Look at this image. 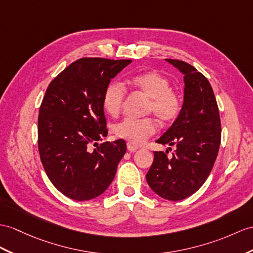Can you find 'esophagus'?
Returning <instances> with one entry per match:
<instances>
[{
	"label": "esophagus",
	"instance_id": "34e87169",
	"mask_svg": "<svg viewBox=\"0 0 253 253\" xmlns=\"http://www.w3.org/2000/svg\"><path fill=\"white\" fill-rule=\"evenodd\" d=\"M126 147H127V150H128V151H131V152H133V151H136V150L138 149V148H139V146H138V145L132 143V141H127Z\"/></svg>",
	"mask_w": 253,
	"mask_h": 253
}]
</instances>
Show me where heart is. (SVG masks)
I'll return each mask as SVG.
<instances>
[{"label":"heart","instance_id":"heart-1","mask_svg":"<svg viewBox=\"0 0 253 253\" xmlns=\"http://www.w3.org/2000/svg\"><path fill=\"white\" fill-rule=\"evenodd\" d=\"M127 87L149 98L147 110L152 113L162 125L174 122L182 108V98L178 92L170 89L169 80L155 71L136 74L126 80ZM126 96V89L118 82L110 83L104 90L102 104L110 116L120 113ZM113 131L117 137L134 144H141L157 131V123L151 118H126L116 123Z\"/></svg>","mask_w":253,"mask_h":253}]
</instances>
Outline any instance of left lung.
Returning a JSON list of instances; mask_svg holds the SVG:
<instances>
[{"instance_id":"8db88e82","label":"left lung","mask_w":253,"mask_h":253,"mask_svg":"<svg viewBox=\"0 0 253 253\" xmlns=\"http://www.w3.org/2000/svg\"><path fill=\"white\" fill-rule=\"evenodd\" d=\"M183 75L181 112L158 144L175 146L155 151L146 179L153 192L169 201H180L196 192L206 181L218 156L221 122L217 101L208 79L194 66L180 60L166 59Z\"/></svg>"}]
</instances>
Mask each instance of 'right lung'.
I'll return each mask as SVG.
<instances>
[{"instance_id": "1", "label": "right lung", "mask_w": 253, "mask_h": 253, "mask_svg": "<svg viewBox=\"0 0 253 253\" xmlns=\"http://www.w3.org/2000/svg\"><path fill=\"white\" fill-rule=\"evenodd\" d=\"M132 60L83 58L49 84L40 107L39 151L53 186L67 198L89 201L114 180L126 151L123 139L107 136L102 97L110 80ZM97 145L91 150V145Z\"/></svg>"}]
</instances>
